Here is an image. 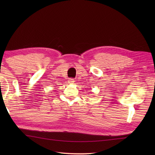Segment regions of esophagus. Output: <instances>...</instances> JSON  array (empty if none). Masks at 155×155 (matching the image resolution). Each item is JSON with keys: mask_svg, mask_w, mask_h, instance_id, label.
<instances>
[{"mask_svg": "<svg viewBox=\"0 0 155 155\" xmlns=\"http://www.w3.org/2000/svg\"><path fill=\"white\" fill-rule=\"evenodd\" d=\"M68 81V83H70V84H73L75 82V80L72 78H70Z\"/></svg>", "mask_w": 155, "mask_h": 155, "instance_id": "esophagus-1", "label": "esophagus"}]
</instances>
